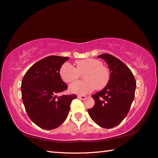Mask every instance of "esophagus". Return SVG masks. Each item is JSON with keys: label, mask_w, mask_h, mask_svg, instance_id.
Wrapping results in <instances>:
<instances>
[{"label": "esophagus", "mask_w": 158, "mask_h": 158, "mask_svg": "<svg viewBox=\"0 0 158 158\" xmlns=\"http://www.w3.org/2000/svg\"><path fill=\"white\" fill-rule=\"evenodd\" d=\"M77 98H78L80 100L86 99V96L85 95H77Z\"/></svg>", "instance_id": "1"}]
</instances>
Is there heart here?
Listing matches in <instances>:
<instances>
[{
	"label": "heart",
	"mask_w": 158,
	"mask_h": 158,
	"mask_svg": "<svg viewBox=\"0 0 158 158\" xmlns=\"http://www.w3.org/2000/svg\"><path fill=\"white\" fill-rule=\"evenodd\" d=\"M76 68L70 63H63L60 68V76L65 83H71L84 74V81H77L69 86V92L77 95L88 94L95 90H101L108 83L110 73L100 60L87 58L77 60Z\"/></svg>",
	"instance_id": "obj_1"
}]
</instances>
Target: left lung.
<instances>
[{"instance_id":"obj_1","label":"left lung","mask_w":158,"mask_h":158,"mask_svg":"<svg viewBox=\"0 0 158 158\" xmlns=\"http://www.w3.org/2000/svg\"><path fill=\"white\" fill-rule=\"evenodd\" d=\"M98 58L107 63L110 77L107 85L93 95L95 106L88 112L99 126L112 128L120 124L128 113L135 98L136 81L129 68L117 58L107 53Z\"/></svg>"}]
</instances>
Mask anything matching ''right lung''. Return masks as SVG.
<instances>
[{
	"label": "right lung",
	"mask_w": 158,
	"mask_h": 158,
	"mask_svg": "<svg viewBox=\"0 0 158 158\" xmlns=\"http://www.w3.org/2000/svg\"><path fill=\"white\" fill-rule=\"evenodd\" d=\"M69 58L51 56L29 68L21 83L22 100L30 119L45 130H52L67 118L77 95L57 94L68 88L60 76V68Z\"/></svg>",
	"instance_id": "right-lung-1"
}]
</instances>
